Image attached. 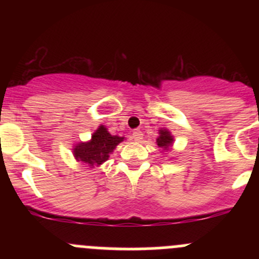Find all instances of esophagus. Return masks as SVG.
Wrapping results in <instances>:
<instances>
[{"instance_id": "obj_1", "label": "esophagus", "mask_w": 259, "mask_h": 259, "mask_svg": "<svg viewBox=\"0 0 259 259\" xmlns=\"http://www.w3.org/2000/svg\"><path fill=\"white\" fill-rule=\"evenodd\" d=\"M132 139L134 140V142H142L143 133L140 132V130H134V132L132 133Z\"/></svg>"}]
</instances>
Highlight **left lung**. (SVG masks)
I'll return each mask as SVG.
<instances>
[{
    "mask_svg": "<svg viewBox=\"0 0 259 259\" xmlns=\"http://www.w3.org/2000/svg\"><path fill=\"white\" fill-rule=\"evenodd\" d=\"M171 142H173V138L170 137L169 132H165V130H160V137L156 139V143H158V145L160 146V148L166 149L169 145L171 144Z\"/></svg>",
    "mask_w": 259,
    "mask_h": 259,
    "instance_id": "obj_1",
    "label": "left lung"
}]
</instances>
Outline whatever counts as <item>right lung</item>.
<instances>
[{"mask_svg": "<svg viewBox=\"0 0 259 259\" xmlns=\"http://www.w3.org/2000/svg\"><path fill=\"white\" fill-rule=\"evenodd\" d=\"M124 138H120L117 135H111L106 130L105 126L101 125L89 143H81L74 149L75 158L77 160L83 161L86 164H103L108 160L109 154L114 150L115 146L122 142Z\"/></svg>", "mask_w": 259, "mask_h": 259, "instance_id": "right-lung-1", "label": "right lung"}]
</instances>
